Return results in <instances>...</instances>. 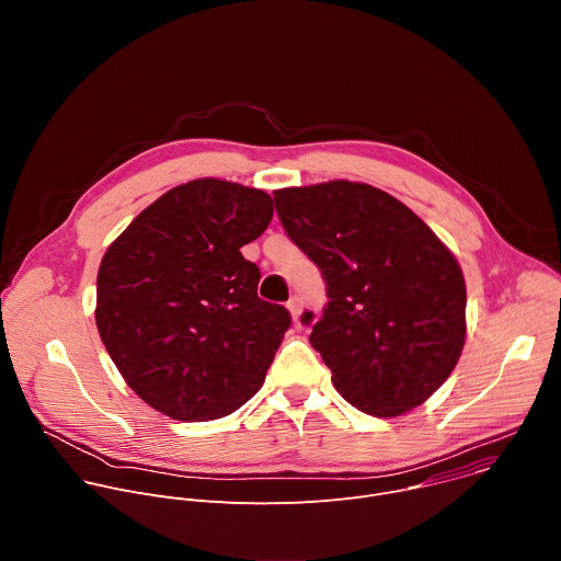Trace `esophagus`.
Returning <instances> with one entry per match:
<instances>
[{"mask_svg":"<svg viewBox=\"0 0 561 561\" xmlns=\"http://www.w3.org/2000/svg\"><path fill=\"white\" fill-rule=\"evenodd\" d=\"M286 308H288V312H290V317H293V322L297 324L299 322V314H301V310H304V301H301V297H290L288 299V304H286Z\"/></svg>","mask_w":561,"mask_h":561,"instance_id":"obj_1","label":"esophagus"}]
</instances>
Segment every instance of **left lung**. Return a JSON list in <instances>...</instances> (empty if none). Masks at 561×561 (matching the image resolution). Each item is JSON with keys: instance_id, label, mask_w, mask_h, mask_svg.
I'll return each instance as SVG.
<instances>
[{"instance_id": "8db88e82", "label": "left lung", "mask_w": 561, "mask_h": 561, "mask_svg": "<svg viewBox=\"0 0 561 561\" xmlns=\"http://www.w3.org/2000/svg\"><path fill=\"white\" fill-rule=\"evenodd\" d=\"M279 221L322 271L329 306L310 344L348 404L397 417L448 379L466 342L455 255L399 199L359 182L275 191ZM306 310L301 322L310 324Z\"/></svg>"}]
</instances>
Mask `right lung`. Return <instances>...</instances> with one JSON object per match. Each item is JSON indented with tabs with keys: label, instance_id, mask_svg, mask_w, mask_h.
I'll return each mask as SVG.
<instances>
[{
	"label": "right lung",
	"instance_id": "right-lung-1",
	"mask_svg": "<svg viewBox=\"0 0 561 561\" xmlns=\"http://www.w3.org/2000/svg\"><path fill=\"white\" fill-rule=\"evenodd\" d=\"M271 219L264 191L193 180L144 208L104 253L98 331L154 411L217 420L262 388L290 312L257 297L260 268L239 249Z\"/></svg>",
	"mask_w": 561,
	"mask_h": 561
}]
</instances>
